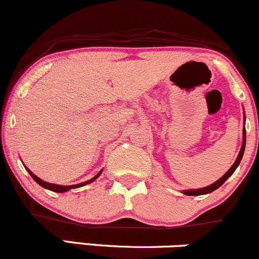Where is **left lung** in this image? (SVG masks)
Wrapping results in <instances>:
<instances>
[{
  "label": "left lung",
  "instance_id": "left-lung-1",
  "mask_svg": "<svg viewBox=\"0 0 259 259\" xmlns=\"http://www.w3.org/2000/svg\"><path fill=\"white\" fill-rule=\"evenodd\" d=\"M245 146H246V129H243V144L242 146H241V150H240V153H238L237 158H236L235 163L232 164L231 168L227 171L225 175L223 176V177L220 178V180L215 182V183H212L211 186H208L205 187V188H200V189H194V190H184V194L187 195H201V194H208V193H211L214 192L215 189H218L219 187L223 186L224 183H225V181L227 180V178L230 177V176L232 175V173L235 172V169L237 168V166L240 164L241 160H242V156H243V152H245Z\"/></svg>",
  "mask_w": 259,
  "mask_h": 259
}]
</instances>
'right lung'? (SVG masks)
<instances>
[{"mask_svg":"<svg viewBox=\"0 0 259 259\" xmlns=\"http://www.w3.org/2000/svg\"><path fill=\"white\" fill-rule=\"evenodd\" d=\"M27 171L29 172V175L32 176L33 180L35 181L36 183L39 184V186H41L42 188H47V189L53 190V192H56V193H64V192H67V190H70V189L78 188V187H82V186H84V184L91 183V182H93V181L97 180L98 176L101 175V173H102V171H99V172H98V175H96L95 177L91 178V180H88V181H86V182H83V183L73 184V186H59V184H53V183H48V182H44L42 180H40V178H39V177H36V176L34 175V173H33L32 171H30V169H28V168H27Z\"/></svg>","mask_w":259,"mask_h":259,"instance_id":"right-lung-1","label":"right lung"}]
</instances>
